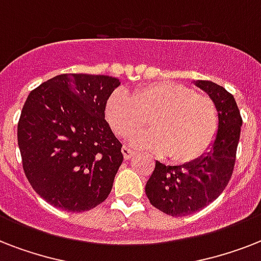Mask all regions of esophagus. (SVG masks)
<instances>
[{"mask_svg":"<svg viewBox=\"0 0 261 261\" xmlns=\"http://www.w3.org/2000/svg\"><path fill=\"white\" fill-rule=\"evenodd\" d=\"M122 153H123V157H124V160L133 159V155H134V151L131 150L130 147H127V146L122 147Z\"/></svg>","mask_w":261,"mask_h":261,"instance_id":"obj_1","label":"esophagus"}]
</instances>
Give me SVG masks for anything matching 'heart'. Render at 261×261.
<instances>
[{"instance_id":"obj_1","label":"heart","mask_w":261,"mask_h":261,"mask_svg":"<svg viewBox=\"0 0 261 261\" xmlns=\"http://www.w3.org/2000/svg\"><path fill=\"white\" fill-rule=\"evenodd\" d=\"M106 118L119 137H130L150 118L151 130L133 135L137 149L168 154L173 163L199 159L218 130V112L210 97L187 85L157 81L139 88L133 96L122 89L111 94Z\"/></svg>"}]
</instances>
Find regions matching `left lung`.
Wrapping results in <instances>:
<instances>
[{
	"instance_id": "left-lung-1",
	"label": "left lung",
	"mask_w": 261,
	"mask_h": 261,
	"mask_svg": "<svg viewBox=\"0 0 261 261\" xmlns=\"http://www.w3.org/2000/svg\"><path fill=\"white\" fill-rule=\"evenodd\" d=\"M217 107L218 130L199 159L184 165L155 161L145 192L151 206L172 217H186L202 210L222 194L230 180L243 119L234 97L211 81H194Z\"/></svg>"
}]
</instances>
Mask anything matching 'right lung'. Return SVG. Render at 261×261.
Masks as SVG:
<instances>
[{
  "label": "right lung",
  "mask_w": 261,
  "mask_h": 261,
  "mask_svg": "<svg viewBox=\"0 0 261 261\" xmlns=\"http://www.w3.org/2000/svg\"><path fill=\"white\" fill-rule=\"evenodd\" d=\"M120 81L59 74L28 94L17 126L22 168L51 206L83 213L108 198L123 163L122 143L106 120Z\"/></svg>",
  "instance_id": "1"
}]
</instances>
